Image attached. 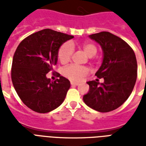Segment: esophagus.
<instances>
[{
	"label": "esophagus",
	"mask_w": 146,
	"mask_h": 146,
	"mask_svg": "<svg viewBox=\"0 0 146 146\" xmlns=\"http://www.w3.org/2000/svg\"><path fill=\"white\" fill-rule=\"evenodd\" d=\"M70 84H71V85H74V86L79 85V83L74 82V81H71V82H70Z\"/></svg>",
	"instance_id": "obj_1"
}]
</instances>
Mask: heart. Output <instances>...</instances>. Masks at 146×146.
Wrapping results in <instances>:
<instances>
[{"label":"heart","mask_w":146,"mask_h":146,"mask_svg":"<svg viewBox=\"0 0 146 146\" xmlns=\"http://www.w3.org/2000/svg\"><path fill=\"white\" fill-rule=\"evenodd\" d=\"M83 50L89 57H92L97 53V47L92 43H84L82 45ZM74 51L73 45L70 42H66L62 45L58 50V57L62 63H66L70 60ZM62 73L67 78L72 80H80L83 76L88 73V69L85 66H80L76 65H70L65 67Z\"/></svg>","instance_id":"1"}]
</instances>
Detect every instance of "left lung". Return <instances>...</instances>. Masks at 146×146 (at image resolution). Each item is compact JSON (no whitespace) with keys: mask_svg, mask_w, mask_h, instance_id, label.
<instances>
[{"mask_svg":"<svg viewBox=\"0 0 146 146\" xmlns=\"http://www.w3.org/2000/svg\"><path fill=\"white\" fill-rule=\"evenodd\" d=\"M101 46L103 58L95 73L98 78L88 81L89 92L84 95L85 104L101 113L119 107L129 98L137 79V61L134 51L124 40L110 32L89 35Z\"/></svg>","mask_w":146,"mask_h":146,"instance_id":"1","label":"left lung"}]
</instances>
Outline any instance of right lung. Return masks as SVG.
Wrapping results in <instances>:
<instances>
[{"mask_svg":"<svg viewBox=\"0 0 146 146\" xmlns=\"http://www.w3.org/2000/svg\"><path fill=\"white\" fill-rule=\"evenodd\" d=\"M73 38L45 29L31 34L18 46L11 66V80L24 104L36 113H46L63 102L70 88L64 76L51 81L46 75L58 62L61 45Z\"/></svg>","mask_w":146,"mask_h":146,"instance_id":"1","label":"right lung"}]
</instances>
